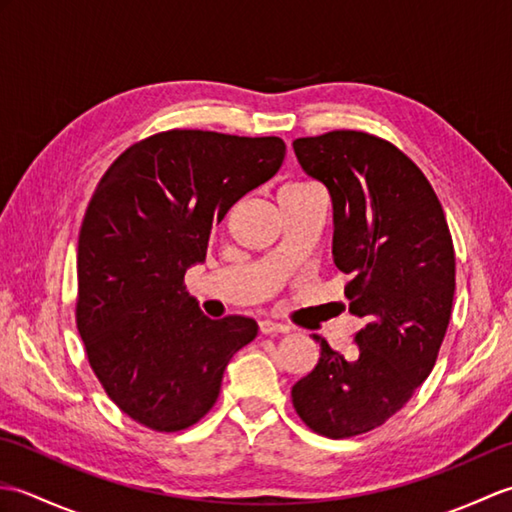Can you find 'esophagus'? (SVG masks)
Masks as SVG:
<instances>
[{
  "mask_svg": "<svg viewBox=\"0 0 512 512\" xmlns=\"http://www.w3.org/2000/svg\"><path fill=\"white\" fill-rule=\"evenodd\" d=\"M259 332L262 334H284V332H288V328L284 323H275V321L264 319V321H259Z\"/></svg>",
  "mask_w": 512,
  "mask_h": 512,
  "instance_id": "obj_1",
  "label": "esophagus"
}]
</instances>
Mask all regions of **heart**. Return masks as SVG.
Returning a JSON list of instances; mask_svg holds the SVG:
<instances>
[{
	"label": "heart",
	"instance_id": "b5f03b06",
	"mask_svg": "<svg viewBox=\"0 0 512 512\" xmlns=\"http://www.w3.org/2000/svg\"><path fill=\"white\" fill-rule=\"evenodd\" d=\"M308 189H314L312 184H306V182H295V184H286L284 189H281L279 193H292V191H308Z\"/></svg>",
	"mask_w": 512,
	"mask_h": 512
}]
</instances>
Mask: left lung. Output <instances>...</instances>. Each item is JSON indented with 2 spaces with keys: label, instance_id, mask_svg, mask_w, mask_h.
<instances>
[{
  "label": "left lung",
  "instance_id": "left-lung-1",
  "mask_svg": "<svg viewBox=\"0 0 512 512\" xmlns=\"http://www.w3.org/2000/svg\"><path fill=\"white\" fill-rule=\"evenodd\" d=\"M301 169L330 191L332 257L350 312L365 319L345 358L321 343L292 405L319 436L354 438L385 424L431 374L449 328L455 253L436 191L416 162L356 129L297 138Z\"/></svg>",
  "mask_w": 512,
  "mask_h": 512
}]
</instances>
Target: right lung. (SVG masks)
Returning a JSON list of instances; mask_svg holds the SVG:
<instances>
[{"mask_svg":"<svg viewBox=\"0 0 512 512\" xmlns=\"http://www.w3.org/2000/svg\"><path fill=\"white\" fill-rule=\"evenodd\" d=\"M284 156L277 136L169 129L127 147L96 184L79 233L76 328L105 394L143 427L202 420L231 356L255 339L253 319L204 317L184 273Z\"/></svg>","mask_w":512,"mask_h":512,"instance_id":"add662e5","label":"right lung"}]
</instances>
